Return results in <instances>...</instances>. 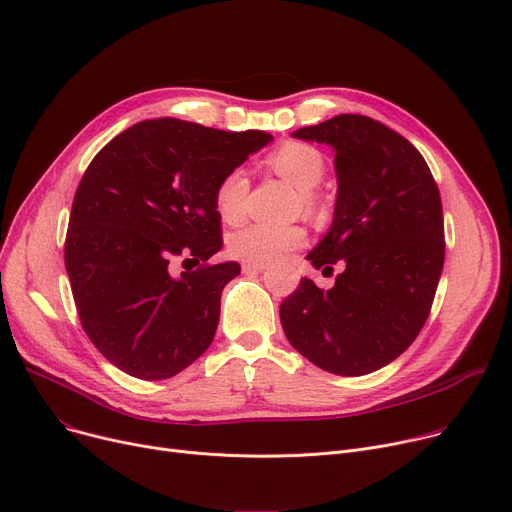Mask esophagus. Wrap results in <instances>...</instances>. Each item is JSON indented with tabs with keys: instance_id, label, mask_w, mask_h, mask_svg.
<instances>
[{
	"instance_id": "34e87169",
	"label": "esophagus",
	"mask_w": 512,
	"mask_h": 512,
	"mask_svg": "<svg viewBox=\"0 0 512 512\" xmlns=\"http://www.w3.org/2000/svg\"><path fill=\"white\" fill-rule=\"evenodd\" d=\"M241 269L248 273V271H264V269H269V264L267 262H250V260H245L243 264H241Z\"/></svg>"
}]
</instances>
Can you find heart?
I'll use <instances>...</instances> for the list:
<instances>
[{
    "label": "heart",
    "instance_id": "heart-1",
    "mask_svg": "<svg viewBox=\"0 0 512 512\" xmlns=\"http://www.w3.org/2000/svg\"><path fill=\"white\" fill-rule=\"evenodd\" d=\"M269 166L290 180L300 191V203L309 212H319L321 203L313 189L319 185L325 161L323 155L304 142H285L269 155ZM250 191V176L243 168H233L220 178L214 193L218 216L235 224L245 214V199ZM306 241V229L298 222L273 224V222H252L237 229L229 237V250L233 256L250 262H273L288 252L300 248Z\"/></svg>",
    "mask_w": 512,
    "mask_h": 512
}]
</instances>
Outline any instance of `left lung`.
Here are the masks:
<instances>
[{"mask_svg": "<svg viewBox=\"0 0 512 512\" xmlns=\"http://www.w3.org/2000/svg\"><path fill=\"white\" fill-rule=\"evenodd\" d=\"M294 138L334 149L338 195L330 231L306 254L340 264L334 288L300 279L279 306L294 349L321 370L363 376L395 361L420 334L443 271V208L424 157L365 115H336Z\"/></svg>", "mask_w": 512, "mask_h": 512, "instance_id": "left-lung-1", "label": "left lung"}]
</instances>
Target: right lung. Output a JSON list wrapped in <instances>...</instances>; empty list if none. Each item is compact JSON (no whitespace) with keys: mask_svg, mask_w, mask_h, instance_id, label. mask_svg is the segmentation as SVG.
Instances as JSON below:
<instances>
[{"mask_svg":"<svg viewBox=\"0 0 512 512\" xmlns=\"http://www.w3.org/2000/svg\"><path fill=\"white\" fill-rule=\"evenodd\" d=\"M271 140L161 117L92 159L73 199L65 267L81 325L121 372L172 378L208 351L222 288L241 271L208 264L222 248L216 185ZM178 255L200 269L174 278Z\"/></svg>","mask_w":512,"mask_h":512,"instance_id":"right-lung-1","label":"right lung"}]
</instances>
